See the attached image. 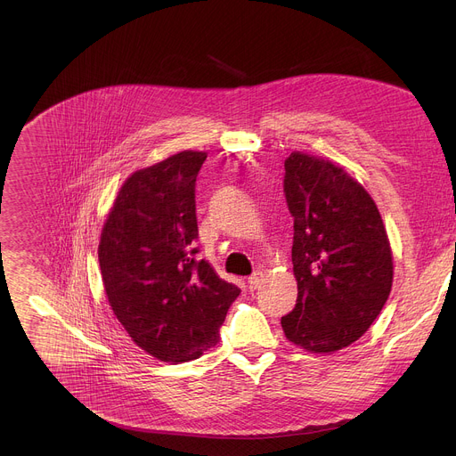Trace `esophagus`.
<instances>
[{"label":"esophagus","instance_id":"obj_1","mask_svg":"<svg viewBox=\"0 0 456 456\" xmlns=\"http://www.w3.org/2000/svg\"><path fill=\"white\" fill-rule=\"evenodd\" d=\"M259 281H262V274H259V273L252 274V276L247 280V287H248V290H250V292H252V290H256V289L259 287Z\"/></svg>","mask_w":456,"mask_h":456}]
</instances>
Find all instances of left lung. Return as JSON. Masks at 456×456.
<instances>
[{"instance_id":"obj_1","label":"left lung","mask_w":456,"mask_h":456,"mask_svg":"<svg viewBox=\"0 0 456 456\" xmlns=\"http://www.w3.org/2000/svg\"><path fill=\"white\" fill-rule=\"evenodd\" d=\"M283 191L297 299L281 327L294 345L330 354L357 341L380 314L394 281L392 248L375 202L343 167L294 151Z\"/></svg>"}]
</instances>
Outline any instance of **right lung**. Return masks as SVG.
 <instances>
[{"mask_svg": "<svg viewBox=\"0 0 456 456\" xmlns=\"http://www.w3.org/2000/svg\"><path fill=\"white\" fill-rule=\"evenodd\" d=\"M206 159L182 151L135 171L120 187L99 243L113 314L142 350L173 364L199 359L218 343L240 296L197 259L194 185Z\"/></svg>", "mask_w": 456, "mask_h": 456, "instance_id": "right-lung-1", "label": "right lung"}]
</instances>
